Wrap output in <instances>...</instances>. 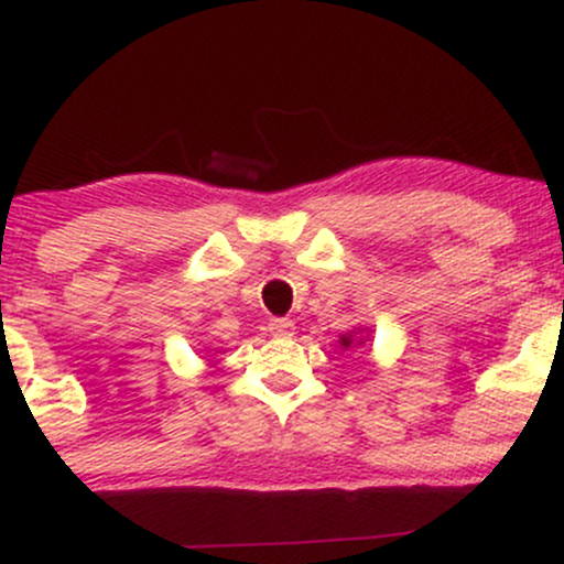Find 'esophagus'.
I'll use <instances>...</instances> for the list:
<instances>
[{"label": "esophagus", "mask_w": 564, "mask_h": 564, "mask_svg": "<svg viewBox=\"0 0 564 564\" xmlns=\"http://www.w3.org/2000/svg\"><path fill=\"white\" fill-rule=\"evenodd\" d=\"M270 334H273V336H291V334H294V321H291V318H273V321H270Z\"/></svg>", "instance_id": "obj_1"}]
</instances>
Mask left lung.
I'll return each mask as SVG.
<instances>
[{
    "label": "left lung",
    "mask_w": 564,
    "mask_h": 564,
    "mask_svg": "<svg viewBox=\"0 0 564 564\" xmlns=\"http://www.w3.org/2000/svg\"><path fill=\"white\" fill-rule=\"evenodd\" d=\"M366 341H368V334L364 336V328H358V332H347V334H341V336H339V345H341V349L360 347V345H366Z\"/></svg>",
    "instance_id": "8db88e82"
}]
</instances>
